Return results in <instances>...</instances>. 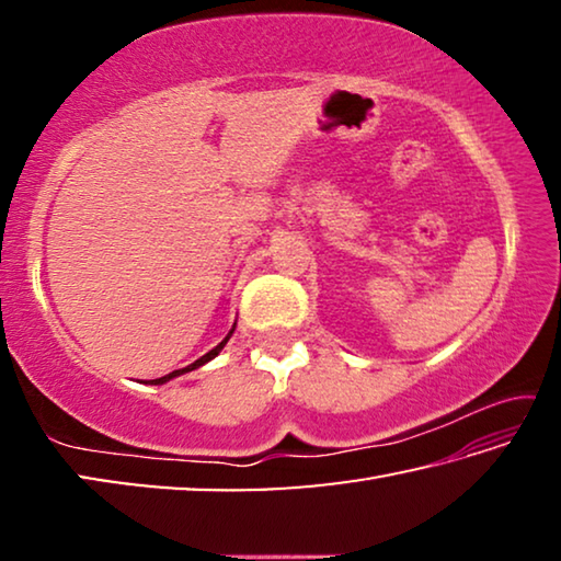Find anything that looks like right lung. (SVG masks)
<instances>
[{
	"label": "right lung",
	"mask_w": 561,
	"mask_h": 561,
	"mask_svg": "<svg viewBox=\"0 0 561 561\" xmlns=\"http://www.w3.org/2000/svg\"><path fill=\"white\" fill-rule=\"evenodd\" d=\"M232 331H234V327L230 329V334H227L222 341H220V344H217L213 351H207V354L205 356H201V358H197L195 360V364H190V366H185V368H178V371H173V374H168V376H160V378H156V381H150V383H153V386H158V383H165V381H170V378H175V376H183V374H187V371H195V368H201V366H205L207 364V360H213L217 354H220V351H222V346L227 344V341H230V336H232Z\"/></svg>",
	"instance_id": "obj_1"
}]
</instances>
